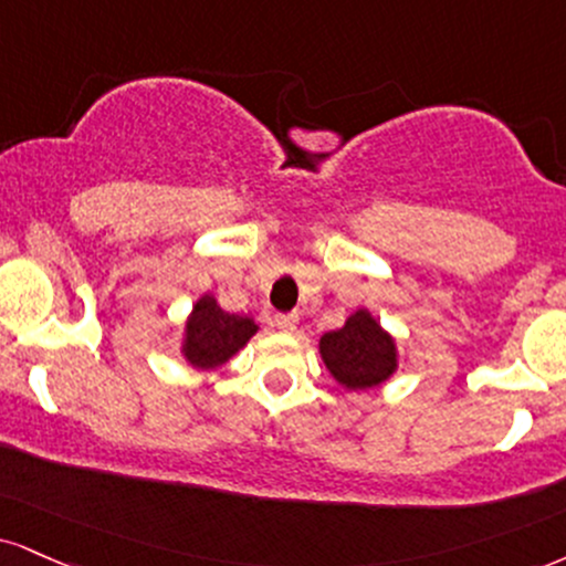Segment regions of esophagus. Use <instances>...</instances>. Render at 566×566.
I'll list each match as a JSON object with an SVG mask.
<instances>
[{
    "mask_svg": "<svg viewBox=\"0 0 566 566\" xmlns=\"http://www.w3.org/2000/svg\"><path fill=\"white\" fill-rule=\"evenodd\" d=\"M274 324H276V329H282V332H295L297 313H276Z\"/></svg>",
    "mask_w": 566,
    "mask_h": 566,
    "instance_id": "obj_1",
    "label": "esophagus"
}]
</instances>
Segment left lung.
<instances>
[{
	"instance_id": "1",
	"label": "left lung",
	"mask_w": 566,
	"mask_h": 566,
	"mask_svg": "<svg viewBox=\"0 0 566 566\" xmlns=\"http://www.w3.org/2000/svg\"><path fill=\"white\" fill-rule=\"evenodd\" d=\"M322 358L348 390L385 382L395 371V345L366 311H356L343 329L322 337Z\"/></svg>"
}]
</instances>
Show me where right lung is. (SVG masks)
<instances>
[{"instance_id": "obj_1", "label": "right lung", "mask_w": 566, "mask_h": 566, "mask_svg": "<svg viewBox=\"0 0 566 566\" xmlns=\"http://www.w3.org/2000/svg\"><path fill=\"white\" fill-rule=\"evenodd\" d=\"M255 329L253 318L234 316V313L218 308L213 297H202L187 322L184 356L200 369H213L234 356L255 335Z\"/></svg>"}]
</instances>
